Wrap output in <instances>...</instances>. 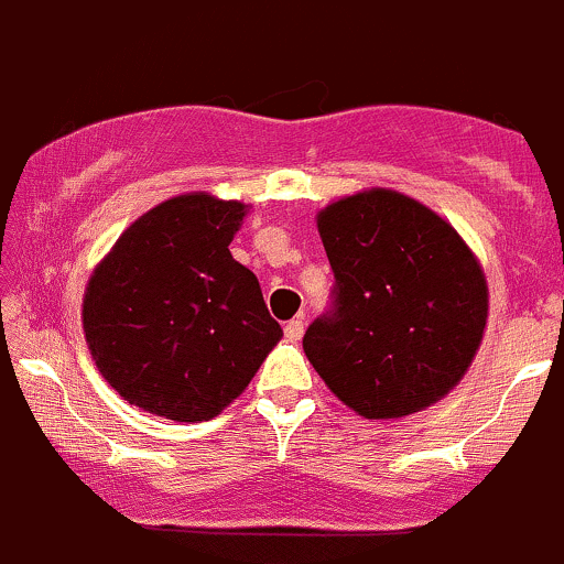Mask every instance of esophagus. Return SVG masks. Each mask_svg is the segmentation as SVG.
Instances as JSON below:
<instances>
[{
	"label": "esophagus",
	"mask_w": 564,
	"mask_h": 564,
	"mask_svg": "<svg viewBox=\"0 0 564 564\" xmlns=\"http://www.w3.org/2000/svg\"><path fill=\"white\" fill-rule=\"evenodd\" d=\"M302 332H305V324H302V318H292V322L283 327V335H286V340H292V343L300 340Z\"/></svg>",
	"instance_id": "1"
}]
</instances>
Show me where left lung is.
Listing matches in <instances>:
<instances>
[{
	"mask_svg": "<svg viewBox=\"0 0 564 564\" xmlns=\"http://www.w3.org/2000/svg\"><path fill=\"white\" fill-rule=\"evenodd\" d=\"M335 305L302 348L332 394L365 419H402L452 391L484 340L489 286L435 210L367 188L318 210Z\"/></svg>",
	"mask_w": 564,
	"mask_h": 564,
	"instance_id": "obj_1",
	"label": "left lung"
}]
</instances>
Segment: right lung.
<instances>
[{"instance_id": "add662e5", "label": "right lung", "mask_w": 564, "mask_h": 564, "mask_svg": "<svg viewBox=\"0 0 564 564\" xmlns=\"http://www.w3.org/2000/svg\"><path fill=\"white\" fill-rule=\"evenodd\" d=\"M248 205L188 192L123 229L83 294L94 365L129 405L210 422L283 337L229 242Z\"/></svg>"}]
</instances>
